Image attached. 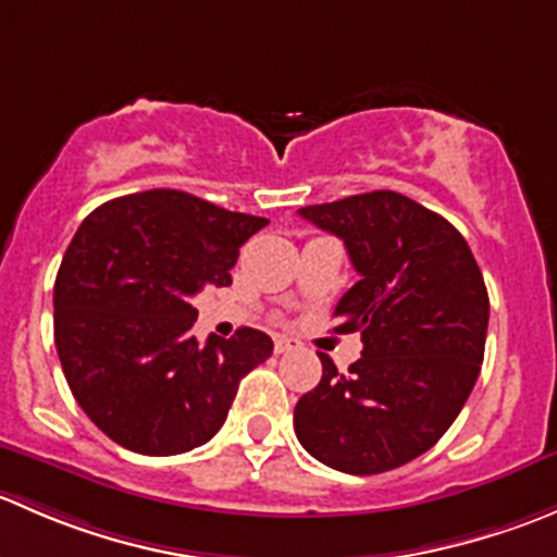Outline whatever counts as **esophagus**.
<instances>
[{
	"label": "esophagus",
	"mask_w": 557,
	"mask_h": 557,
	"mask_svg": "<svg viewBox=\"0 0 557 557\" xmlns=\"http://www.w3.org/2000/svg\"><path fill=\"white\" fill-rule=\"evenodd\" d=\"M301 342L294 339V336H274V350L277 352H290V350H299Z\"/></svg>",
	"instance_id": "34e87169"
}]
</instances>
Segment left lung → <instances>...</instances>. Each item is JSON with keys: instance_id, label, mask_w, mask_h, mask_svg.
<instances>
[{"instance_id": "8db88e82", "label": "left lung", "mask_w": 557, "mask_h": 557, "mask_svg": "<svg viewBox=\"0 0 557 557\" xmlns=\"http://www.w3.org/2000/svg\"><path fill=\"white\" fill-rule=\"evenodd\" d=\"M299 215L336 234L361 274L334 331H361L363 350L347 372L320 352L323 377L296 404V436L331 469L383 474L431 450L463 409L485 356V280L458 228L396 190Z\"/></svg>"}]
</instances>
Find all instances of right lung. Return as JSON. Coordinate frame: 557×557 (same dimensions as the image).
<instances>
[{
	"label": "right lung",
	"instance_id": "add662e5",
	"mask_svg": "<svg viewBox=\"0 0 557 557\" xmlns=\"http://www.w3.org/2000/svg\"><path fill=\"white\" fill-rule=\"evenodd\" d=\"M267 218L194 194L143 190L97 207L61 258L53 336L83 412L139 455H180L226 423L239 380L272 356L263 331L194 336L190 296L232 285L239 247Z\"/></svg>",
	"mask_w": 557,
	"mask_h": 557
}]
</instances>
